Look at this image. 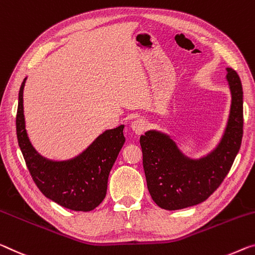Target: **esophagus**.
Instances as JSON below:
<instances>
[{
	"label": "esophagus",
	"instance_id": "esophagus-1",
	"mask_svg": "<svg viewBox=\"0 0 255 255\" xmlns=\"http://www.w3.org/2000/svg\"><path fill=\"white\" fill-rule=\"evenodd\" d=\"M146 127H147V124L144 119H136L135 121H132V124H131L132 130H134L135 134H137V135L143 134V132L145 131V129H146Z\"/></svg>",
	"mask_w": 255,
	"mask_h": 255
}]
</instances>
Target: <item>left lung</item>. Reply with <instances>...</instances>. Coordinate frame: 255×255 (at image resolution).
<instances>
[{"instance_id":"8db88e82","label":"left lung","mask_w":255,"mask_h":255,"mask_svg":"<svg viewBox=\"0 0 255 255\" xmlns=\"http://www.w3.org/2000/svg\"><path fill=\"white\" fill-rule=\"evenodd\" d=\"M232 107L225 135L215 151L200 160L183 155L170 137L149 130L139 138L148 192L157 207L179 210L208 199L227 176L243 137V88L227 68Z\"/></svg>"}]
</instances>
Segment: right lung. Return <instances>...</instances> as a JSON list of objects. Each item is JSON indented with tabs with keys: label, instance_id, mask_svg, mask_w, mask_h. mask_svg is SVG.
<instances>
[{
	"label": "right lung",
	"instance_id": "right-lung-1",
	"mask_svg": "<svg viewBox=\"0 0 255 255\" xmlns=\"http://www.w3.org/2000/svg\"><path fill=\"white\" fill-rule=\"evenodd\" d=\"M19 91L15 127L19 147L34 183L47 199L74 211H92L104 200L109 173L125 143L124 125L104 131L75 159L54 162L40 156L27 137L22 93Z\"/></svg>",
	"mask_w": 255,
	"mask_h": 255
}]
</instances>
